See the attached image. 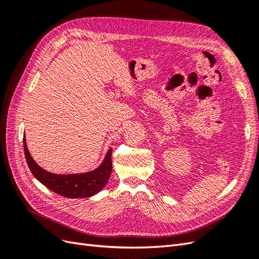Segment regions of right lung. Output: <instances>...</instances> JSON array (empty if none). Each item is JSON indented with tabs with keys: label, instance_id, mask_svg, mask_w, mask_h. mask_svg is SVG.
Returning a JSON list of instances; mask_svg holds the SVG:
<instances>
[{
	"label": "right lung",
	"instance_id": "obj_1",
	"mask_svg": "<svg viewBox=\"0 0 259 259\" xmlns=\"http://www.w3.org/2000/svg\"><path fill=\"white\" fill-rule=\"evenodd\" d=\"M23 150H25L27 164L33 176L50 190L65 198L77 199L92 197L103 189L111 175L112 149H109L104 162L98 168L90 173L74 175L53 174L38 166L30 155L25 136H23Z\"/></svg>",
	"mask_w": 259,
	"mask_h": 259
}]
</instances>
